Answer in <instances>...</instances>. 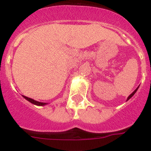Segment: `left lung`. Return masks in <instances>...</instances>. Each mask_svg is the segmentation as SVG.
<instances>
[{"mask_svg":"<svg viewBox=\"0 0 151 151\" xmlns=\"http://www.w3.org/2000/svg\"><path fill=\"white\" fill-rule=\"evenodd\" d=\"M138 88H136V89H135V90H134V91H133V92H132V94H130V95H129V97H128V99H127V101H128V100H129V99H130L131 97H132V96H133V95H134V94H135V92H136V91H137V90H138Z\"/></svg>","mask_w":151,"mask_h":151,"instance_id":"1","label":"left lung"}]
</instances>
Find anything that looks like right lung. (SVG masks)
Masks as SVG:
<instances>
[{"label": "right lung", "mask_w": 151, "mask_h": 151, "mask_svg": "<svg viewBox=\"0 0 151 151\" xmlns=\"http://www.w3.org/2000/svg\"><path fill=\"white\" fill-rule=\"evenodd\" d=\"M23 97H24V98H25V99L27 100V101H29V102H31V103H32V104H33L38 105V106H43V105H45V104H45V103L38 102V101H35V100L32 99V98H29V97H26V96H23Z\"/></svg>", "instance_id": "obj_1"}]
</instances>
